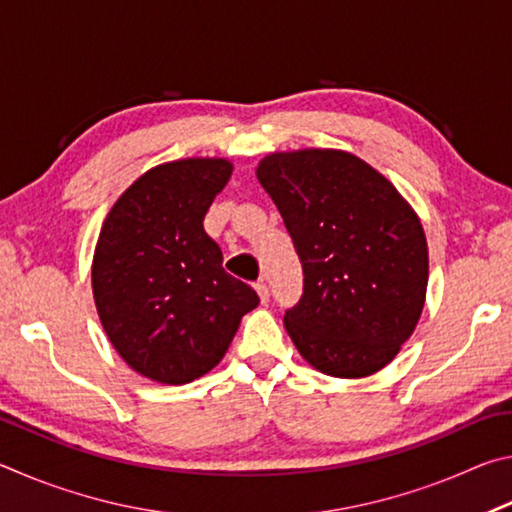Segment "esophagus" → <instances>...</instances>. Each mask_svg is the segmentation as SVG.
<instances>
[{
  "label": "esophagus",
  "mask_w": 512,
  "mask_h": 512,
  "mask_svg": "<svg viewBox=\"0 0 512 512\" xmlns=\"http://www.w3.org/2000/svg\"><path fill=\"white\" fill-rule=\"evenodd\" d=\"M255 289H257V293H259V300H262V305H266L268 298H271V291H268V284H266L264 280H259V282H255Z\"/></svg>",
  "instance_id": "esophagus-1"
}]
</instances>
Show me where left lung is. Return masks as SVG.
<instances>
[{"label":"left lung","instance_id":"left-lung-1","mask_svg":"<svg viewBox=\"0 0 512 512\" xmlns=\"http://www.w3.org/2000/svg\"><path fill=\"white\" fill-rule=\"evenodd\" d=\"M257 178L302 264L284 327L311 366L366 377L395 359L422 314L427 239L400 192L357 155L273 153Z\"/></svg>","mask_w":512,"mask_h":512}]
</instances>
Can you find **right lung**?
Listing matches in <instances>:
<instances>
[{"mask_svg":"<svg viewBox=\"0 0 512 512\" xmlns=\"http://www.w3.org/2000/svg\"><path fill=\"white\" fill-rule=\"evenodd\" d=\"M228 160H178L146 171L101 225L92 289L108 339L128 366L187 384L223 359L239 320L259 305L225 273L203 219L228 185Z\"/></svg>","mask_w":512,"mask_h":512,"instance_id":"obj_1","label":"right lung"}]
</instances>
